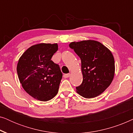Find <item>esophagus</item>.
Instances as JSON below:
<instances>
[{
	"mask_svg": "<svg viewBox=\"0 0 133 133\" xmlns=\"http://www.w3.org/2000/svg\"><path fill=\"white\" fill-rule=\"evenodd\" d=\"M70 74H65L64 75H63V77H64L65 78H68V77H70Z\"/></svg>",
	"mask_w": 133,
	"mask_h": 133,
	"instance_id": "34e87169",
	"label": "esophagus"
}]
</instances>
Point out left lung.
Wrapping results in <instances>:
<instances>
[{"mask_svg":"<svg viewBox=\"0 0 133 133\" xmlns=\"http://www.w3.org/2000/svg\"><path fill=\"white\" fill-rule=\"evenodd\" d=\"M73 49L81 60L82 82L76 87L77 92L85 98H94L102 93L112 82L115 71L111 52L95 41L71 42Z\"/></svg>","mask_w":133,"mask_h":133,"instance_id":"obj_1","label":"left lung"}]
</instances>
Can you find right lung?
<instances>
[{
	"label": "right lung",
	"mask_w": 133,
	"mask_h": 133,
	"mask_svg": "<svg viewBox=\"0 0 133 133\" xmlns=\"http://www.w3.org/2000/svg\"><path fill=\"white\" fill-rule=\"evenodd\" d=\"M57 50V43H39L30 47L19 60L20 82L34 99L47 101L57 94L62 73L59 65L51 60Z\"/></svg>",
	"instance_id": "add662e5"
}]
</instances>
